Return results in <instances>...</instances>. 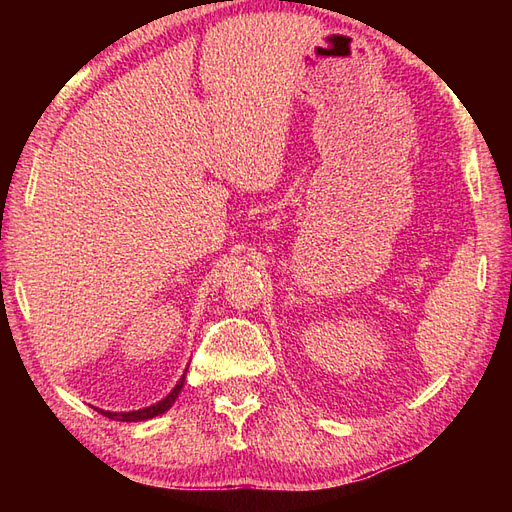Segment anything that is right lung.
<instances>
[{
  "instance_id": "right-lung-1",
  "label": "right lung",
  "mask_w": 512,
  "mask_h": 512,
  "mask_svg": "<svg viewBox=\"0 0 512 512\" xmlns=\"http://www.w3.org/2000/svg\"><path fill=\"white\" fill-rule=\"evenodd\" d=\"M187 374V372H184ZM184 374H182V378L178 380V385L171 389V394L167 396V398H162L160 402H156V405H151V407H145V409H138V411H105V409H99L105 418H110V420H121V422H140V420H149V418H156V416H160V413H165L173 402H176V398H178V394H180V389H182V385H184Z\"/></svg>"
}]
</instances>
